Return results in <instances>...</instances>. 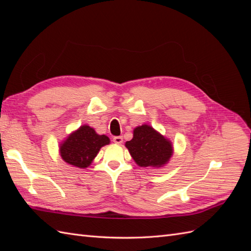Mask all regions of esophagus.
I'll use <instances>...</instances> for the list:
<instances>
[{"mask_svg":"<svg viewBox=\"0 0 251 251\" xmlns=\"http://www.w3.org/2000/svg\"><path fill=\"white\" fill-rule=\"evenodd\" d=\"M123 137H121V136H115V137L113 138V141L115 142V143H117V144H120V143H123Z\"/></svg>","mask_w":251,"mask_h":251,"instance_id":"esophagus-1","label":"esophagus"}]
</instances>
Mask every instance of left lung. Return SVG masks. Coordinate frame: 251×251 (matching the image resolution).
<instances>
[{
	"instance_id": "8db88e82",
	"label": "left lung",
	"mask_w": 251,
	"mask_h": 251,
	"mask_svg": "<svg viewBox=\"0 0 251 251\" xmlns=\"http://www.w3.org/2000/svg\"><path fill=\"white\" fill-rule=\"evenodd\" d=\"M126 147L139 166L160 168L173 154L171 142L147 125L135 128L133 139L126 141Z\"/></svg>"
}]
</instances>
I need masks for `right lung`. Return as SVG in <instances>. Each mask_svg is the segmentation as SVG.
Instances as JSON below:
<instances>
[{
  "mask_svg": "<svg viewBox=\"0 0 251 251\" xmlns=\"http://www.w3.org/2000/svg\"><path fill=\"white\" fill-rule=\"evenodd\" d=\"M109 143L107 136L98 135L94 128L82 126L60 146V156L67 163L85 169L92 163L100 148Z\"/></svg>",
  "mask_w": 251,
  "mask_h": 251,
  "instance_id": "1",
  "label": "right lung"
}]
</instances>
